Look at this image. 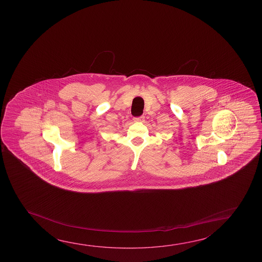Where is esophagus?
Listing matches in <instances>:
<instances>
[{"label": "esophagus", "mask_w": 262, "mask_h": 262, "mask_svg": "<svg viewBox=\"0 0 262 262\" xmlns=\"http://www.w3.org/2000/svg\"><path fill=\"white\" fill-rule=\"evenodd\" d=\"M143 119H144V117L143 116L135 117V118H133L134 121H138V122H139V121H142Z\"/></svg>", "instance_id": "1"}]
</instances>
